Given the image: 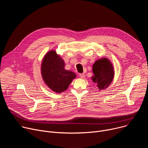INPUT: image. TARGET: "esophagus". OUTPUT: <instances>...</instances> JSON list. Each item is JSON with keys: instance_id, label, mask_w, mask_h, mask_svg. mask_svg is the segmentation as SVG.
Here are the masks:
<instances>
[{"instance_id": "34e87169", "label": "esophagus", "mask_w": 148, "mask_h": 148, "mask_svg": "<svg viewBox=\"0 0 148 148\" xmlns=\"http://www.w3.org/2000/svg\"><path fill=\"white\" fill-rule=\"evenodd\" d=\"M79 76L81 78H84V77H85V74H83V73H81V74H79Z\"/></svg>"}]
</instances>
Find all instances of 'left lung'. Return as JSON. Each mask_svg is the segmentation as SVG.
<instances>
[{"label": "left lung", "instance_id": "8db88e82", "mask_svg": "<svg viewBox=\"0 0 148 148\" xmlns=\"http://www.w3.org/2000/svg\"><path fill=\"white\" fill-rule=\"evenodd\" d=\"M92 71L94 75L92 80L97 84L99 90L107 88L112 82L114 75L111 62L105 58L97 60L93 65Z\"/></svg>", "mask_w": 148, "mask_h": 148}]
</instances>
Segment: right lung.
<instances>
[{"label":"right lung","mask_w":148,"mask_h":148,"mask_svg":"<svg viewBox=\"0 0 148 148\" xmlns=\"http://www.w3.org/2000/svg\"><path fill=\"white\" fill-rule=\"evenodd\" d=\"M64 62L55 51H50L44 57L41 74L47 86L56 92L66 91L76 77L74 73L64 69Z\"/></svg>","instance_id":"1"}]
</instances>
